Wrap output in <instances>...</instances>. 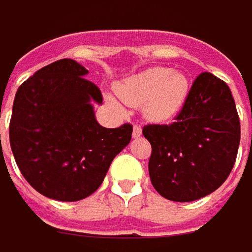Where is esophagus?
I'll return each mask as SVG.
<instances>
[{
  "instance_id": "1",
  "label": "esophagus",
  "mask_w": 252,
  "mask_h": 252,
  "mask_svg": "<svg viewBox=\"0 0 252 252\" xmlns=\"http://www.w3.org/2000/svg\"><path fill=\"white\" fill-rule=\"evenodd\" d=\"M142 135V128L139 126H134V129H132V136L134 138H139Z\"/></svg>"
}]
</instances>
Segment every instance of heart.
Instances as JSON below:
<instances>
[{"label": "heart", "mask_w": 252, "mask_h": 252, "mask_svg": "<svg viewBox=\"0 0 252 252\" xmlns=\"http://www.w3.org/2000/svg\"><path fill=\"white\" fill-rule=\"evenodd\" d=\"M116 91L118 97L129 106L145 103L146 118L161 123L174 117L184 106L189 81L183 72L156 66L118 83ZM109 103L114 104L111 99Z\"/></svg>", "instance_id": "obj_1"}]
</instances>
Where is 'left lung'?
Segmentation results:
<instances>
[{
	"label": "left lung",
	"mask_w": 252,
	"mask_h": 252,
	"mask_svg": "<svg viewBox=\"0 0 252 252\" xmlns=\"http://www.w3.org/2000/svg\"><path fill=\"white\" fill-rule=\"evenodd\" d=\"M152 145L149 176L166 199L189 202L229 177L240 145V120L229 86L211 72L196 76L186 103L169 126H143Z\"/></svg>",
	"instance_id": "1"
}]
</instances>
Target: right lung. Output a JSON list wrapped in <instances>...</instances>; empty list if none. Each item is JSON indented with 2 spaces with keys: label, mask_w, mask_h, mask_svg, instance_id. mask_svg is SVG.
<instances>
[{
  "label": "right lung",
  "mask_w": 252,
  "mask_h": 252,
  "mask_svg": "<svg viewBox=\"0 0 252 252\" xmlns=\"http://www.w3.org/2000/svg\"><path fill=\"white\" fill-rule=\"evenodd\" d=\"M71 58L43 66L19 86L9 142L22 176L41 195L74 202L93 194L113 159L131 141L132 126L104 128L93 103L100 89Z\"/></svg>",
  "instance_id": "1"
}]
</instances>
